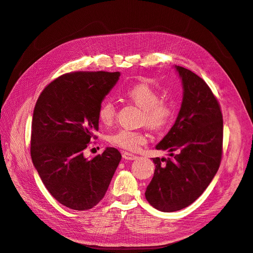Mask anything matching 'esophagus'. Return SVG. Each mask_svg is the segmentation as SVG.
<instances>
[{
	"instance_id": "34e87169",
	"label": "esophagus",
	"mask_w": 253,
	"mask_h": 253,
	"mask_svg": "<svg viewBox=\"0 0 253 253\" xmlns=\"http://www.w3.org/2000/svg\"><path fill=\"white\" fill-rule=\"evenodd\" d=\"M123 159H125V160H129V161H132V160H135V159H138V156H134L130 153H123Z\"/></svg>"
}]
</instances>
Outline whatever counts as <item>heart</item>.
Instances as JSON below:
<instances>
[{"label":"heart","mask_w":253,"mask_h":253,"mask_svg":"<svg viewBox=\"0 0 253 253\" xmlns=\"http://www.w3.org/2000/svg\"><path fill=\"white\" fill-rule=\"evenodd\" d=\"M124 96L143 110L142 124L151 129H162L167 127L174 118L175 108L167 99H160L159 92L145 82H141L129 86L124 91ZM115 115L117 107L110 98L104 99L98 107L97 117L104 125H111ZM111 145L122 149L135 151L147 143V134L142 130L121 129L109 136Z\"/></svg>","instance_id":"b5f03b06"}]
</instances>
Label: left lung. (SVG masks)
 <instances>
[{
	"instance_id": "left-lung-1",
	"label": "left lung",
	"mask_w": 253,
	"mask_h": 253,
	"mask_svg": "<svg viewBox=\"0 0 253 253\" xmlns=\"http://www.w3.org/2000/svg\"><path fill=\"white\" fill-rule=\"evenodd\" d=\"M183 97L178 117L156 146L169 158H153L154 177L145 197L155 209L175 212L192 205L218 170L222 155V114L217 99L203 78L175 66Z\"/></svg>"
}]
</instances>
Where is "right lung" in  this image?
Here are the masks:
<instances>
[{"label": "right lung", "instance_id": "1", "mask_svg": "<svg viewBox=\"0 0 253 253\" xmlns=\"http://www.w3.org/2000/svg\"><path fill=\"white\" fill-rule=\"evenodd\" d=\"M120 72H73L50 83L36 103L31 139L35 169L64 207L89 210L105 196L122 156L107 147L92 159L84 149L98 130V107Z\"/></svg>", "mask_w": 253, "mask_h": 253}]
</instances>
